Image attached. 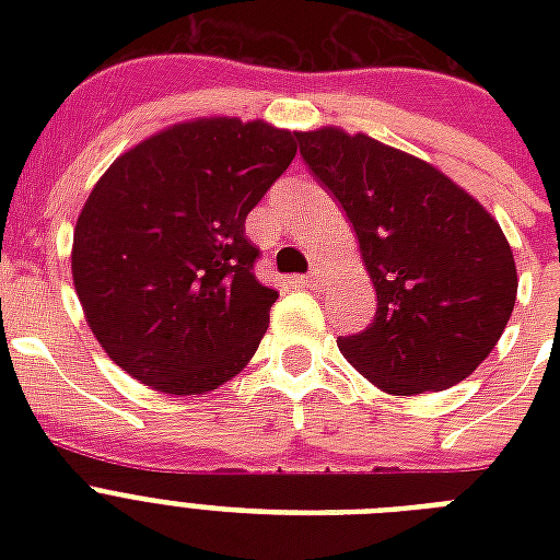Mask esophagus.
Segmentation results:
<instances>
[{"label": "esophagus", "instance_id": "1", "mask_svg": "<svg viewBox=\"0 0 560 560\" xmlns=\"http://www.w3.org/2000/svg\"><path fill=\"white\" fill-rule=\"evenodd\" d=\"M319 281H323V270H319V267H314V270L307 272V276H302V279H299V284H307V288H314V284H319Z\"/></svg>", "mask_w": 560, "mask_h": 560}]
</instances>
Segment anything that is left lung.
I'll return each instance as SVG.
<instances>
[{
    "instance_id": "left-lung-1",
    "label": "left lung",
    "mask_w": 560,
    "mask_h": 560,
    "mask_svg": "<svg viewBox=\"0 0 560 560\" xmlns=\"http://www.w3.org/2000/svg\"><path fill=\"white\" fill-rule=\"evenodd\" d=\"M314 177L358 235L377 293L374 323L340 337L342 358L389 395L465 381L503 337L517 267L503 229L430 162L366 133H296Z\"/></svg>"
}]
</instances>
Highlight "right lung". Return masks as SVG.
I'll list each match as a JSON object with an SVG mask.
<instances>
[{
    "mask_svg": "<svg viewBox=\"0 0 560 560\" xmlns=\"http://www.w3.org/2000/svg\"><path fill=\"white\" fill-rule=\"evenodd\" d=\"M296 156V133L211 116L121 153L83 202L72 281L116 366L165 395L232 381L279 290L255 279L246 214Z\"/></svg>",
    "mask_w": 560,
    "mask_h": 560,
    "instance_id": "obj_1",
    "label": "right lung"
}]
</instances>
